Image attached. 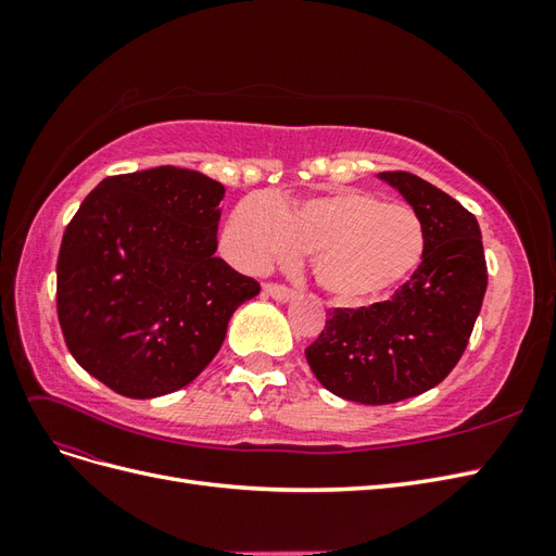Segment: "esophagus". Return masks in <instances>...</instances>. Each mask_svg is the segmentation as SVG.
Listing matches in <instances>:
<instances>
[{
  "mask_svg": "<svg viewBox=\"0 0 556 556\" xmlns=\"http://www.w3.org/2000/svg\"><path fill=\"white\" fill-rule=\"evenodd\" d=\"M264 292L268 296L278 299V301H288V299L294 296V290L288 288V285H282V282H264Z\"/></svg>",
  "mask_w": 556,
  "mask_h": 556,
  "instance_id": "34e87169",
  "label": "esophagus"
}]
</instances>
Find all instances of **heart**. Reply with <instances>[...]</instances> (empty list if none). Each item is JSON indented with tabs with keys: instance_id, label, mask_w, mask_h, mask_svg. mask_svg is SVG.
<instances>
[{
	"instance_id": "heart-1",
	"label": "heart",
	"mask_w": 556,
	"mask_h": 556,
	"mask_svg": "<svg viewBox=\"0 0 556 556\" xmlns=\"http://www.w3.org/2000/svg\"><path fill=\"white\" fill-rule=\"evenodd\" d=\"M229 243L248 268L294 252L311 255L319 288L341 304H364L394 290L425 255V225L399 201L336 190L276 206L248 197L229 217Z\"/></svg>"
}]
</instances>
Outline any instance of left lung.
Masks as SVG:
<instances>
[{
	"label": "left lung",
	"instance_id": "8db88e82",
	"mask_svg": "<svg viewBox=\"0 0 556 556\" xmlns=\"http://www.w3.org/2000/svg\"><path fill=\"white\" fill-rule=\"evenodd\" d=\"M425 225V255L392 299L333 308L306 348L336 396L384 406L422 394L462 359L482 308L486 262L476 215L408 172H382Z\"/></svg>",
	"mask_w": 556,
	"mask_h": 556
}]
</instances>
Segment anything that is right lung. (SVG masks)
Instances as JSON below:
<instances>
[{
    "mask_svg": "<svg viewBox=\"0 0 556 556\" xmlns=\"http://www.w3.org/2000/svg\"><path fill=\"white\" fill-rule=\"evenodd\" d=\"M225 188L157 166L83 199L58 255V319L74 359L129 399L190 384L260 282L215 257Z\"/></svg>",
    "mask_w": 556,
    "mask_h": 556,
    "instance_id": "obj_1",
    "label": "right lung"
}]
</instances>
